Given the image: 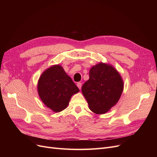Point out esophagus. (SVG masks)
I'll return each instance as SVG.
<instances>
[{
  "label": "esophagus",
  "mask_w": 157,
  "mask_h": 157,
  "mask_svg": "<svg viewBox=\"0 0 157 157\" xmlns=\"http://www.w3.org/2000/svg\"><path fill=\"white\" fill-rule=\"evenodd\" d=\"M77 86L79 88V90H81V86H82V83H79H79H77Z\"/></svg>",
  "instance_id": "esophagus-1"
}]
</instances>
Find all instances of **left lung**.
Returning a JSON list of instances; mask_svg holds the SVG:
<instances>
[{
	"mask_svg": "<svg viewBox=\"0 0 157 157\" xmlns=\"http://www.w3.org/2000/svg\"><path fill=\"white\" fill-rule=\"evenodd\" d=\"M123 81L112 65L99 63L90 69L89 79L81 88L89 105L96 114H104L119 101Z\"/></svg>",
	"mask_w": 157,
	"mask_h": 157,
	"instance_id": "1",
	"label": "left lung"
}]
</instances>
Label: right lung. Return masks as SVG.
<instances>
[{"label":"right lung","instance_id":"add662e5","mask_svg":"<svg viewBox=\"0 0 157 157\" xmlns=\"http://www.w3.org/2000/svg\"><path fill=\"white\" fill-rule=\"evenodd\" d=\"M38 94L43 102L54 112L67 108L72 95L79 88L62 66L53 65L41 74L37 84Z\"/></svg>","mask_w":157,"mask_h":157}]
</instances>
